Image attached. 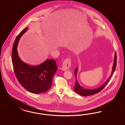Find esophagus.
Here are the masks:
<instances>
[{"mask_svg": "<svg viewBox=\"0 0 125 125\" xmlns=\"http://www.w3.org/2000/svg\"><path fill=\"white\" fill-rule=\"evenodd\" d=\"M71 60L69 59H65L63 62L62 67H61V69L62 71L68 70L69 69L70 67L71 66Z\"/></svg>", "mask_w": 125, "mask_h": 125, "instance_id": "1", "label": "esophagus"}]
</instances>
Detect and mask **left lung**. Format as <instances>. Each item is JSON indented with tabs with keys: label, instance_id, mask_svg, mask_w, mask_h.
Returning <instances> with one entry per match:
<instances>
[{
	"label": "left lung",
	"instance_id": "obj_1",
	"mask_svg": "<svg viewBox=\"0 0 125 125\" xmlns=\"http://www.w3.org/2000/svg\"><path fill=\"white\" fill-rule=\"evenodd\" d=\"M116 64H117V54H116V52H115V54H114V61H113V68H112V73H111L110 76L104 83L103 84H102L99 87L97 88L96 89H86L80 85V84L78 82L77 80V73L78 71V68L77 67L74 70V75H75V78H76V82H75V86L74 88V90L75 91V92L76 93L79 94L80 95H83V96L93 95H94V94L98 93L106 86V85L109 83V82L110 81L111 78L112 77L113 73L115 70L116 67Z\"/></svg>",
	"mask_w": 125,
	"mask_h": 125
}]
</instances>
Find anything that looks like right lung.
Instances as JSON below:
<instances>
[{
	"label": "right lung",
	"mask_w": 125,
	"mask_h": 125,
	"mask_svg": "<svg viewBox=\"0 0 125 125\" xmlns=\"http://www.w3.org/2000/svg\"><path fill=\"white\" fill-rule=\"evenodd\" d=\"M28 29L27 27L22 30L15 40L12 49V63L15 76L24 89L32 93H42L50 89L58 67L53 60L47 59L37 65H30L21 60L17 46L21 37Z\"/></svg>",
	"instance_id": "right-lung-1"
}]
</instances>
